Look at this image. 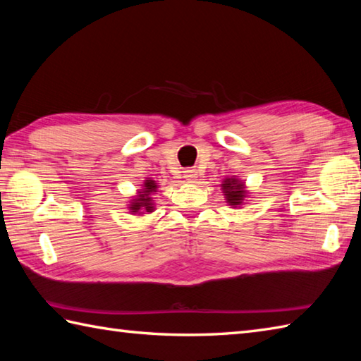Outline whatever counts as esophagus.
Masks as SVG:
<instances>
[{
    "mask_svg": "<svg viewBox=\"0 0 361 361\" xmlns=\"http://www.w3.org/2000/svg\"><path fill=\"white\" fill-rule=\"evenodd\" d=\"M197 171L195 169H186L185 171V178L188 180V181H195V178H197Z\"/></svg>",
    "mask_w": 361,
    "mask_h": 361,
    "instance_id": "obj_1",
    "label": "esophagus"
}]
</instances>
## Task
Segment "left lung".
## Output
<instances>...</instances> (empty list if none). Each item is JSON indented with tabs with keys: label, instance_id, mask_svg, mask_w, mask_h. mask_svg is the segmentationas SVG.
<instances>
[{
	"label": "left lung",
	"instance_id": "1",
	"mask_svg": "<svg viewBox=\"0 0 361 361\" xmlns=\"http://www.w3.org/2000/svg\"><path fill=\"white\" fill-rule=\"evenodd\" d=\"M221 189H224V195L226 198V203L233 208H237L243 203V198L247 197V190L245 185L237 178H226L221 183Z\"/></svg>",
	"mask_w": 361,
	"mask_h": 361
}]
</instances>
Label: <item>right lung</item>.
<instances>
[{"label":"right lung","mask_w":361,"mask_h":361,"mask_svg":"<svg viewBox=\"0 0 361 361\" xmlns=\"http://www.w3.org/2000/svg\"><path fill=\"white\" fill-rule=\"evenodd\" d=\"M158 189V183H155L153 180H145L142 189H140L136 198H133L132 202L128 204L130 212H153L155 211V206H153V200H152V194L157 192Z\"/></svg>","instance_id":"obj_1"}]
</instances>
